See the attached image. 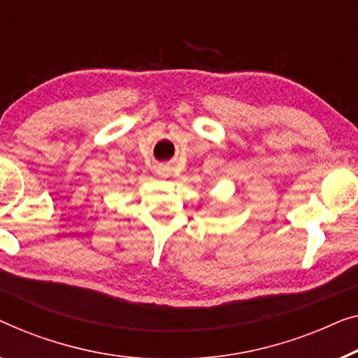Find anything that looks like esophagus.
Returning <instances> with one entry per match:
<instances>
[{
    "label": "esophagus",
    "instance_id": "esophagus-1",
    "mask_svg": "<svg viewBox=\"0 0 358 358\" xmlns=\"http://www.w3.org/2000/svg\"><path fill=\"white\" fill-rule=\"evenodd\" d=\"M157 175L160 178H169L170 177L169 167H165V165H160V167L157 169Z\"/></svg>",
    "mask_w": 358,
    "mask_h": 358
}]
</instances>
